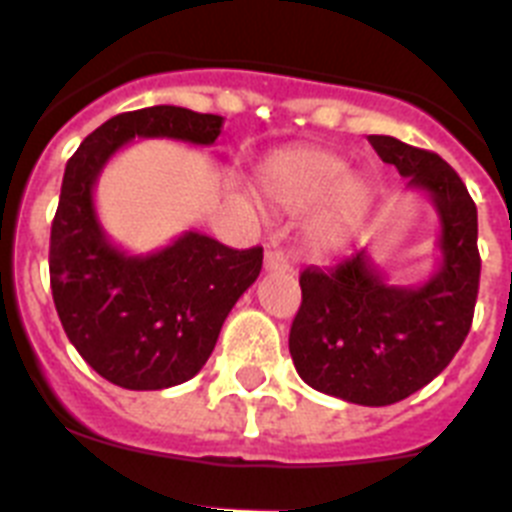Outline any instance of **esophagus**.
<instances>
[{
    "label": "esophagus",
    "mask_w": 512,
    "mask_h": 512,
    "mask_svg": "<svg viewBox=\"0 0 512 512\" xmlns=\"http://www.w3.org/2000/svg\"><path fill=\"white\" fill-rule=\"evenodd\" d=\"M266 271H289V261L282 251H269L264 259Z\"/></svg>",
    "instance_id": "34e87169"
}]
</instances>
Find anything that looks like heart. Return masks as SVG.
<instances>
[{"label": "heart", "mask_w": 512, "mask_h": 512, "mask_svg": "<svg viewBox=\"0 0 512 512\" xmlns=\"http://www.w3.org/2000/svg\"><path fill=\"white\" fill-rule=\"evenodd\" d=\"M264 187L279 205L292 212L320 205L307 220V241L318 251L341 246L369 200L364 176L346 171L341 158L320 148L274 158L266 166Z\"/></svg>", "instance_id": "obj_1"}]
</instances>
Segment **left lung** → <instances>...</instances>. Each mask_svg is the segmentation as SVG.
<instances>
[{
	"label": "left lung",
	"instance_id": "8db88e82",
	"mask_svg": "<svg viewBox=\"0 0 512 512\" xmlns=\"http://www.w3.org/2000/svg\"><path fill=\"white\" fill-rule=\"evenodd\" d=\"M384 164L438 212V269L418 287L387 284L366 248L300 274L289 354L312 390L356 405H392L436 379L472 328L479 289L477 205L438 153L369 135Z\"/></svg>",
	"mask_w": 512,
	"mask_h": 512
}]
</instances>
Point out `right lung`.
Masks as SVG:
<instances>
[{
	"mask_svg": "<svg viewBox=\"0 0 512 512\" xmlns=\"http://www.w3.org/2000/svg\"><path fill=\"white\" fill-rule=\"evenodd\" d=\"M220 128V115L156 104L99 125L66 164L48 256L53 302L81 359L117 387L166 390L200 372L228 312L259 277L264 251H235L187 230L156 253H125L99 223L94 184L130 140L212 146Z\"/></svg>",
	"mask_w": 512,
	"mask_h": 512,
	"instance_id": "1",
	"label": "right lung"
}]
</instances>
